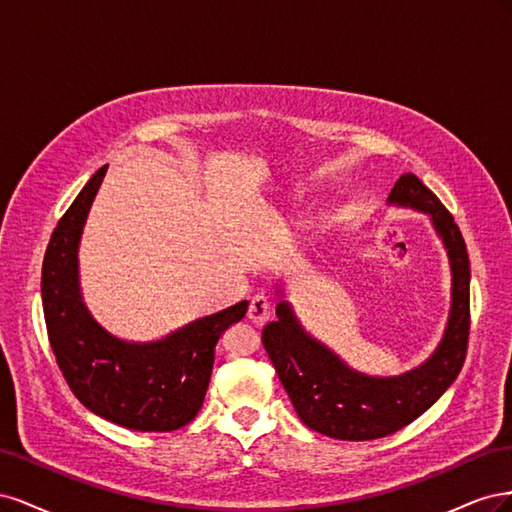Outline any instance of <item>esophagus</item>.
Returning a JSON list of instances; mask_svg holds the SVG:
<instances>
[{
	"label": "esophagus",
	"mask_w": 512,
	"mask_h": 512,
	"mask_svg": "<svg viewBox=\"0 0 512 512\" xmlns=\"http://www.w3.org/2000/svg\"><path fill=\"white\" fill-rule=\"evenodd\" d=\"M247 318L254 324H265L271 318V301L265 294H256L250 301V309H247Z\"/></svg>",
	"instance_id": "esophagus-1"
}]
</instances>
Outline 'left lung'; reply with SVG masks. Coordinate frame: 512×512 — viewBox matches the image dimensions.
Instances as JSON below:
<instances>
[{"instance_id":"1","label":"left lung","mask_w":512,"mask_h":512,"mask_svg":"<svg viewBox=\"0 0 512 512\" xmlns=\"http://www.w3.org/2000/svg\"><path fill=\"white\" fill-rule=\"evenodd\" d=\"M389 205L427 213L451 262V312L442 342L423 365L391 378L354 371L301 327L288 301L277 303V320L262 329V344L299 418L335 440H376L410 425L436 404L466 361L470 260L461 230L440 198L412 173L397 179Z\"/></svg>"}]
</instances>
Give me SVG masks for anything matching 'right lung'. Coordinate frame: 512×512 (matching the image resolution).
I'll use <instances>...</instances> for the list:
<instances>
[{"instance_id":"right-lung-1","label":"right lung","mask_w":512,"mask_h":512,"mask_svg":"<svg viewBox=\"0 0 512 512\" xmlns=\"http://www.w3.org/2000/svg\"><path fill=\"white\" fill-rule=\"evenodd\" d=\"M96 170L53 230L42 262V307L57 365L76 399L134 431H175L198 414L215 344L247 312V301L198 318L158 342H126L102 329L83 303L79 243L106 175Z\"/></svg>"}]
</instances>
